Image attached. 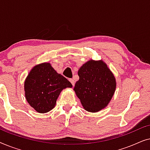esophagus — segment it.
Listing matches in <instances>:
<instances>
[{"instance_id":"1","label":"esophagus","mask_w":150,"mask_h":150,"mask_svg":"<svg viewBox=\"0 0 150 150\" xmlns=\"http://www.w3.org/2000/svg\"><path fill=\"white\" fill-rule=\"evenodd\" d=\"M69 82H70V83H71V85H72L73 86H74V85H75V81H74V79H70L69 80Z\"/></svg>"}]
</instances>
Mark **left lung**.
<instances>
[{
	"label": "left lung",
	"mask_w": 150,
	"mask_h": 150,
	"mask_svg": "<svg viewBox=\"0 0 150 150\" xmlns=\"http://www.w3.org/2000/svg\"><path fill=\"white\" fill-rule=\"evenodd\" d=\"M74 91L87 111L96 112L108 105L116 89L113 74L102 60L90 59L78 71Z\"/></svg>",
	"instance_id": "8db88e82"
}]
</instances>
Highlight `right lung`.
<instances>
[{"instance_id": "add662e5", "label": "right lung", "mask_w": 150, "mask_h": 150, "mask_svg": "<svg viewBox=\"0 0 150 150\" xmlns=\"http://www.w3.org/2000/svg\"><path fill=\"white\" fill-rule=\"evenodd\" d=\"M26 101L40 113H46L56 105L63 89L72 87L70 82L58 74L50 63H42L33 67L24 81Z\"/></svg>"}]
</instances>
